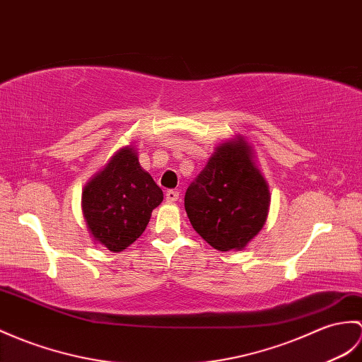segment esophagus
I'll return each mask as SVG.
<instances>
[{
  "label": "esophagus",
  "mask_w": 362,
  "mask_h": 362,
  "mask_svg": "<svg viewBox=\"0 0 362 362\" xmlns=\"http://www.w3.org/2000/svg\"><path fill=\"white\" fill-rule=\"evenodd\" d=\"M165 196H166V200H168V202H171V204H173V202H177V200H179V191H175V189H168Z\"/></svg>",
  "instance_id": "1"
}]
</instances>
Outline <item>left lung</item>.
<instances>
[{"mask_svg":"<svg viewBox=\"0 0 362 362\" xmlns=\"http://www.w3.org/2000/svg\"><path fill=\"white\" fill-rule=\"evenodd\" d=\"M270 191L243 137L225 141L185 192L199 236L221 251L242 250L262 230Z\"/></svg>","mask_w":362,"mask_h":362,"instance_id":"obj_1","label":"left lung"}]
</instances>
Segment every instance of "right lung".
Masks as SVG:
<instances>
[{"mask_svg": "<svg viewBox=\"0 0 362 362\" xmlns=\"http://www.w3.org/2000/svg\"><path fill=\"white\" fill-rule=\"evenodd\" d=\"M163 192L139 163L136 149L122 148L83 189L81 209L95 242L119 253L145 231Z\"/></svg>", "mask_w": 362, "mask_h": 362, "instance_id": "right-lung-1", "label": "right lung"}]
</instances>
